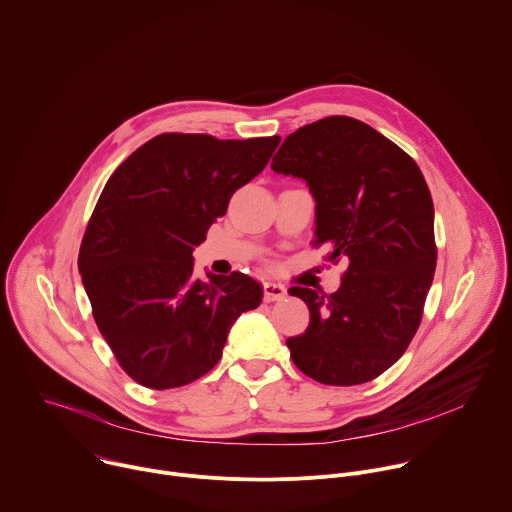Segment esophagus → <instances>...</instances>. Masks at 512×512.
<instances>
[{"mask_svg":"<svg viewBox=\"0 0 512 512\" xmlns=\"http://www.w3.org/2000/svg\"><path fill=\"white\" fill-rule=\"evenodd\" d=\"M286 296V288L276 282H264V300L266 302H276Z\"/></svg>","mask_w":512,"mask_h":512,"instance_id":"esophagus-1","label":"esophagus"}]
</instances>
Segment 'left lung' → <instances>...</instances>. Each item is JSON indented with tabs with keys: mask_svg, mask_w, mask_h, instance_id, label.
Wrapping results in <instances>:
<instances>
[{
	"mask_svg": "<svg viewBox=\"0 0 512 512\" xmlns=\"http://www.w3.org/2000/svg\"><path fill=\"white\" fill-rule=\"evenodd\" d=\"M272 170L302 178L316 202L314 246L348 262L340 290L294 286L310 324L286 340L310 378L332 386L374 380L418 330L436 268L434 206L416 162L368 124L330 116L290 134Z\"/></svg>",
	"mask_w": 512,
	"mask_h": 512,
	"instance_id": "8db88e82",
	"label": "left lung"
}]
</instances>
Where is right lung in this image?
I'll return each mask as SVG.
<instances>
[{"label": "right lung", "mask_w": 512, "mask_h": 512, "mask_svg": "<svg viewBox=\"0 0 512 512\" xmlns=\"http://www.w3.org/2000/svg\"><path fill=\"white\" fill-rule=\"evenodd\" d=\"M278 144L280 136L162 134L110 176L78 268L102 336L138 384L166 390L198 380L218 364L238 316L260 306L256 280L242 272L202 280L192 252Z\"/></svg>", "instance_id": "1"}]
</instances>
